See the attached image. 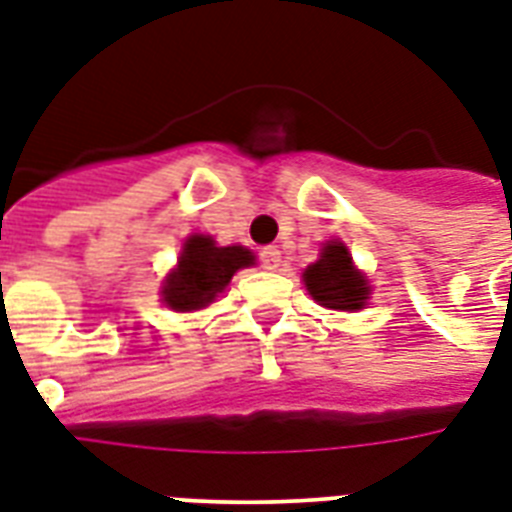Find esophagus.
Here are the masks:
<instances>
[{
	"label": "esophagus",
	"mask_w": 512,
	"mask_h": 512,
	"mask_svg": "<svg viewBox=\"0 0 512 512\" xmlns=\"http://www.w3.org/2000/svg\"><path fill=\"white\" fill-rule=\"evenodd\" d=\"M260 263H263L265 271H276L281 263V252L276 247H265L263 252H260Z\"/></svg>",
	"instance_id": "esophagus-1"
}]
</instances>
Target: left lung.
Listing matches in <instances>:
<instances>
[{
    "mask_svg": "<svg viewBox=\"0 0 512 512\" xmlns=\"http://www.w3.org/2000/svg\"><path fill=\"white\" fill-rule=\"evenodd\" d=\"M303 279L313 300L335 311H358L369 295L366 279L353 268L348 249L340 241H329L321 249V257L305 268Z\"/></svg>",
    "mask_w": 512,
    "mask_h": 512,
    "instance_id": "1",
    "label": "left lung"
}]
</instances>
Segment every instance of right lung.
<instances>
[{"label":"right lung","mask_w":512,"mask_h":512,"mask_svg":"<svg viewBox=\"0 0 512 512\" xmlns=\"http://www.w3.org/2000/svg\"><path fill=\"white\" fill-rule=\"evenodd\" d=\"M255 263V255L244 247H215L209 236H191L185 241L177 268L167 276L162 295L175 311H196L215 300L217 292L239 268Z\"/></svg>","instance_id":"obj_1"}]
</instances>
